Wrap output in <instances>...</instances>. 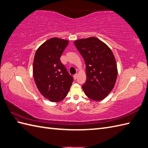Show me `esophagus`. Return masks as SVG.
Listing matches in <instances>:
<instances>
[{"label": "esophagus", "mask_w": 148, "mask_h": 148, "mask_svg": "<svg viewBox=\"0 0 148 148\" xmlns=\"http://www.w3.org/2000/svg\"><path fill=\"white\" fill-rule=\"evenodd\" d=\"M77 76H78V74H75L74 75V79H76L77 78Z\"/></svg>", "instance_id": "esophagus-1"}]
</instances>
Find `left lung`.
Here are the masks:
<instances>
[{
    "label": "left lung",
    "instance_id": "obj_1",
    "mask_svg": "<svg viewBox=\"0 0 148 148\" xmlns=\"http://www.w3.org/2000/svg\"><path fill=\"white\" fill-rule=\"evenodd\" d=\"M86 64V81L82 86L91 99L100 101L107 97L117 77V66L111 49L100 40L90 37L74 41Z\"/></svg>",
    "mask_w": 148,
    "mask_h": 148
}]
</instances>
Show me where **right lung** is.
Instances as JSON below:
<instances>
[{
    "mask_svg": "<svg viewBox=\"0 0 148 148\" xmlns=\"http://www.w3.org/2000/svg\"><path fill=\"white\" fill-rule=\"evenodd\" d=\"M68 43V40L52 38L40 46L34 57L33 74L36 87L51 102L66 98L73 82L60 60Z\"/></svg>",
    "mask_w": 148,
    "mask_h": 148,
    "instance_id": "1",
    "label": "right lung"
}]
</instances>
